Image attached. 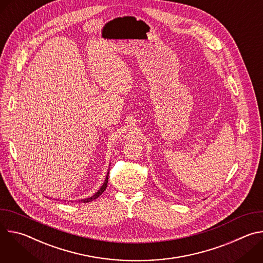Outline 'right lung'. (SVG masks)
Returning <instances> with one entry per match:
<instances>
[{
  "instance_id": "right-lung-1",
  "label": "right lung",
  "mask_w": 263,
  "mask_h": 263,
  "mask_svg": "<svg viewBox=\"0 0 263 263\" xmlns=\"http://www.w3.org/2000/svg\"><path fill=\"white\" fill-rule=\"evenodd\" d=\"M108 174H109V172H108ZM108 174H107V176H106V179H105V181H104V183H103V185L101 186V189L92 196V197H90V198H87V199H84V200H79L78 202L79 203H88V202H91V201H93V200H96L98 197H100L103 193H104V191L106 190V187H107V183H108Z\"/></svg>"
}]
</instances>
